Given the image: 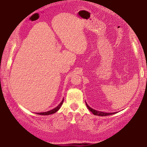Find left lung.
<instances>
[{
    "label": "left lung",
    "mask_w": 147,
    "mask_h": 147,
    "mask_svg": "<svg viewBox=\"0 0 147 147\" xmlns=\"http://www.w3.org/2000/svg\"><path fill=\"white\" fill-rule=\"evenodd\" d=\"M86 104L88 108L89 109V111H91L92 113H93L94 115H98V116H107V115H113V114H115L117 112H113V113H106V112H102V111H96L95 109H94L93 108H91V107H89L88 104L86 102Z\"/></svg>",
    "instance_id": "8db88e82"
}]
</instances>
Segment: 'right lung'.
<instances>
[{
	"instance_id": "1",
	"label": "right lung",
	"mask_w": 147,
	"mask_h": 147,
	"mask_svg": "<svg viewBox=\"0 0 147 147\" xmlns=\"http://www.w3.org/2000/svg\"><path fill=\"white\" fill-rule=\"evenodd\" d=\"M63 100L64 99L63 98V100L61 102V103L59 104V105L56 107L55 108H54L53 109H51V110L48 111H46V112H41V113H36L37 114H38V115H51V114H53L54 113H56L57 111L59 110V109L60 108V107L61 106L63 102Z\"/></svg>"
}]
</instances>
